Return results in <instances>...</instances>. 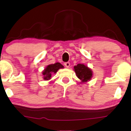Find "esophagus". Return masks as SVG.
<instances>
[{
	"label": "esophagus",
	"mask_w": 131,
	"mask_h": 131,
	"mask_svg": "<svg viewBox=\"0 0 131 131\" xmlns=\"http://www.w3.org/2000/svg\"><path fill=\"white\" fill-rule=\"evenodd\" d=\"M70 65V64L69 62H65V63H64V66H65L66 67H67V68L69 67Z\"/></svg>",
	"instance_id": "obj_1"
}]
</instances>
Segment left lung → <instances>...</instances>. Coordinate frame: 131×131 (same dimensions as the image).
I'll return each mask as SVG.
<instances>
[{"label":"left lung","mask_w":131,"mask_h":131,"mask_svg":"<svg viewBox=\"0 0 131 131\" xmlns=\"http://www.w3.org/2000/svg\"><path fill=\"white\" fill-rule=\"evenodd\" d=\"M74 69L76 76L82 82H87L93 76L92 71L82 64H78L77 66H74Z\"/></svg>","instance_id":"1"}]
</instances>
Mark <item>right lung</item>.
<instances>
[{
    "mask_svg": "<svg viewBox=\"0 0 131 131\" xmlns=\"http://www.w3.org/2000/svg\"><path fill=\"white\" fill-rule=\"evenodd\" d=\"M62 68H64V66L59 62H57V63L47 66L43 72L44 79L45 80L50 79L52 74L55 73L59 69H62Z\"/></svg>",
    "mask_w": 131,
    "mask_h": 131,
    "instance_id": "add662e5",
    "label": "right lung"
}]
</instances>
